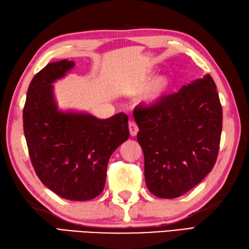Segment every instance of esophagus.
<instances>
[{"mask_svg": "<svg viewBox=\"0 0 249 249\" xmlns=\"http://www.w3.org/2000/svg\"><path fill=\"white\" fill-rule=\"evenodd\" d=\"M128 128H129V133H130V135H131V136H133V137L137 136V134H138V131H139V128H138V126H137V124L135 123V122H134V121H131V122H129Z\"/></svg>", "mask_w": 249, "mask_h": 249, "instance_id": "34e87169", "label": "esophagus"}]
</instances>
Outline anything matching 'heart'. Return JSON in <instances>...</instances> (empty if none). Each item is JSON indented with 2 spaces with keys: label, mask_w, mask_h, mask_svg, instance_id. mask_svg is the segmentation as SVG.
Returning a JSON list of instances; mask_svg holds the SVG:
<instances>
[{
  "label": "heart",
  "mask_w": 249,
  "mask_h": 249,
  "mask_svg": "<svg viewBox=\"0 0 249 249\" xmlns=\"http://www.w3.org/2000/svg\"><path fill=\"white\" fill-rule=\"evenodd\" d=\"M149 78V76L141 77L133 84V88L135 89H142L146 84ZM172 87L173 79L170 76H158L150 83V86L144 89V92L142 93L140 97V104L143 106L145 109H152L156 107V106L160 105L162 100L170 94Z\"/></svg>",
  "instance_id": "1"
}]
</instances>
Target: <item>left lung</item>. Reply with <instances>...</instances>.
<instances>
[{"label": "left lung", "mask_w": 249, "mask_h": 249, "mask_svg": "<svg viewBox=\"0 0 249 249\" xmlns=\"http://www.w3.org/2000/svg\"><path fill=\"white\" fill-rule=\"evenodd\" d=\"M137 140L144 154L147 189L173 199L194 188L212 171L217 158L223 109L209 73L168 95L152 109L134 111Z\"/></svg>", "instance_id": "left-lung-1"}]
</instances>
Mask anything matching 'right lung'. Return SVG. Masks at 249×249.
I'll list each match as a JSON object with an SVG mask.
<instances>
[{
    "label": "right lung",
    "mask_w": 249,
    "mask_h": 249,
    "mask_svg": "<svg viewBox=\"0 0 249 249\" xmlns=\"http://www.w3.org/2000/svg\"><path fill=\"white\" fill-rule=\"evenodd\" d=\"M75 62L47 64L31 81L23 109V130L32 163L44 185L60 197L86 201L102 194L112 153L129 138L128 116L98 119L57 106L53 83Z\"/></svg>",
    "instance_id": "obj_1"
}]
</instances>
